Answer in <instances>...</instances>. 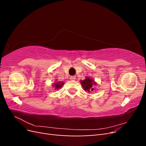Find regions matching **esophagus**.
<instances>
[{
	"mask_svg": "<svg viewBox=\"0 0 146 146\" xmlns=\"http://www.w3.org/2000/svg\"><path fill=\"white\" fill-rule=\"evenodd\" d=\"M76 77H75V76H71V77H70V79L71 80H76Z\"/></svg>",
	"mask_w": 146,
	"mask_h": 146,
	"instance_id": "1",
	"label": "esophagus"
}]
</instances>
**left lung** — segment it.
<instances>
[{
    "label": "left lung",
    "instance_id": "1",
    "mask_svg": "<svg viewBox=\"0 0 146 146\" xmlns=\"http://www.w3.org/2000/svg\"><path fill=\"white\" fill-rule=\"evenodd\" d=\"M82 85L83 88L84 90L85 91H92L94 90V88L92 87V85H96L94 81L90 78H86L85 80L80 81Z\"/></svg>",
    "mask_w": 146,
    "mask_h": 146
}]
</instances>
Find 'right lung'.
Returning a JSON list of instances; mask_svg holds the SVG:
<instances>
[{
	"label": "right lung",
	"mask_w": 146,
	"mask_h": 146,
	"mask_svg": "<svg viewBox=\"0 0 146 146\" xmlns=\"http://www.w3.org/2000/svg\"><path fill=\"white\" fill-rule=\"evenodd\" d=\"M63 84H64V83H61L60 82H59L55 83L53 86L55 88V90H58L62 86V85H63Z\"/></svg>",
	"instance_id": "obj_1"
}]
</instances>
